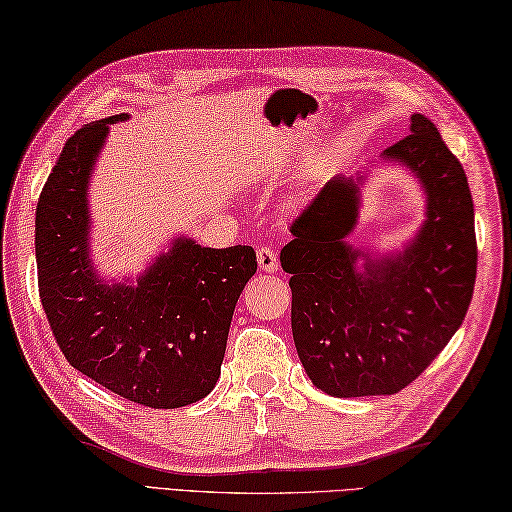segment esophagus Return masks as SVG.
<instances>
[{
	"instance_id": "obj_1",
	"label": "esophagus",
	"mask_w": 512,
	"mask_h": 512,
	"mask_svg": "<svg viewBox=\"0 0 512 512\" xmlns=\"http://www.w3.org/2000/svg\"><path fill=\"white\" fill-rule=\"evenodd\" d=\"M256 258H258V267L263 269V272H276L278 269V256L274 254V249L272 247H267V245H263V247H258L256 249Z\"/></svg>"
}]
</instances>
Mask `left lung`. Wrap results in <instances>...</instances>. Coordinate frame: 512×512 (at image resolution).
<instances>
[{
  "label": "left lung",
  "instance_id": "obj_1",
  "mask_svg": "<svg viewBox=\"0 0 512 512\" xmlns=\"http://www.w3.org/2000/svg\"><path fill=\"white\" fill-rule=\"evenodd\" d=\"M419 178L426 220L385 258L347 243L359 218V178L336 176L312 198L281 252L292 287L298 359L318 390L339 399L394 394L437 359L464 323L477 276L475 209L466 171L426 115L383 151ZM364 265L359 268L358 260Z\"/></svg>",
  "mask_w": 512,
  "mask_h": 512
}]
</instances>
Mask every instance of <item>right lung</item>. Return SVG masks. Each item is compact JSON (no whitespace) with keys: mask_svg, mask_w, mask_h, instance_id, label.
<instances>
[{"mask_svg":"<svg viewBox=\"0 0 512 512\" xmlns=\"http://www.w3.org/2000/svg\"><path fill=\"white\" fill-rule=\"evenodd\" d=\"M127 118L84 124L66 140L37 200V285L55 341L75 370L122 399L171 410L214 390L234 307L256 274V252L176 238L138 285L102 281L89 256L86 189L109 124Z\"/></svg>","mask_w":512,"mask_h":512,"instance_id":"add662e5","label":"right lung"}]
</instances>
